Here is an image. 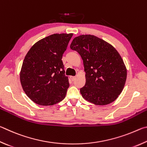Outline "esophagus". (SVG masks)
I'll return each instance as SVG.
<instances>
[{
    "mask_svg": "<svg viewBox=\"0 0 147 147\" xmlns=\"http://www.w3.org/2000/svg\"><path fill=\"white\" fill-rule=\"evenodd\" d=\"M70 79H71V80L72 81H75V79H76V77H75V76H70Z\"/></svg>",
    "mask_w": 147,
    "mask_h": 147,
    "instance_id": "1",
    "label": "esophagus"
}]
</instances>
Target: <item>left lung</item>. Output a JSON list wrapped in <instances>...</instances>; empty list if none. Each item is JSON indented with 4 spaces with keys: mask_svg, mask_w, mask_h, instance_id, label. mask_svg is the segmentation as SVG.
<instances>
[{
    "mask_svg": "<svg viewBox=\"0 0 147 147\" xmlns=\"http://www.w3.org/2000/svg\"><path fill=\"white\" fill-rule=\"evenodd\" d=\"M70 48L83 61L86 83L80 89L83 98L96 105L114 102L121 93L127 68L119 52L107 41L92 35L75 37Z\"/></svg>",
    "mask_w": 147,
    "mask_h": 147,
    "instance_id": "left-lung-1",
    "label": "left lung"
}]
</instances>
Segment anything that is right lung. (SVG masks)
Instances as JSON below:
<instances>
[{
  "label": "right lung",
  "mask_w": 147,
  "mask_h": 147,
  "mask_svg": "<svg viewBox=\"0 0 147 147\" xmlns=\"http://www.w3.org/2000/svg\"><path fill=\"white\" fill-rule=\"evenodd\" d=\"M73 33H55L37 41L26 55L20 71L27 96L41 106H51L65 98L69 87L63 54Z\"/></svg>",
  "instance_id": "add662e5"
}]
</instances>
